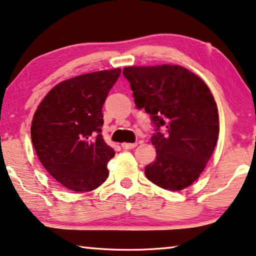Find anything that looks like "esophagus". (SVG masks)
I'll list each match as a JSON object with an SVG mask.
<instances>
[{
	"mask_svg": "<svg viewBox=\"0 0 256 256\" xmlns=\"http://www.w3.org/2000/svg\"><path fill=\"white\" fill-rule=\"evenodd\" d=\"M122 147H123L124 150H133V148L136 147V142H134V144L124 142V144H122Z\"/></svg>",
	"mask_w": 256,
	"mask_h": 256,
	"instance_id": "1",
	"label": "esophagus"
}]
</instances>
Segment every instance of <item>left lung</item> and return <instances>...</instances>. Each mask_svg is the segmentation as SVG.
I'll return each mask as SVG.
<instances>
[{
    "label": "left lung",
    "mask_w": 256,
    "mask_h": 256,
    "mask_svg": "<svg viewBox=\"0 0 256 256\" xmlns=\"http://www.w3.org/2000/svg\"><path fill=\"white\" fill-rule=\"evenodd\" d=\"M124 77L138 109L150 114L156 158L144 168L152 182L180 190L196 180L215 150L218 112L202 80L178 66H128Z\"/></svg>",
    "instance_id": "obj_1"
}]
</instances>
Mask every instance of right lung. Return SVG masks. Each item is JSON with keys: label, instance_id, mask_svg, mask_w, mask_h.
I'll list each match as a JSON object with an SVG mask.
<instances>
[{"label": "right lung", "instance_id": "right-lung-1", "mask_svg": "<svg viewBox=\"0 0 256 256\" xmlns=\"http://www.w3.org/2000/svg\"><path fill=\"white\" fill-rule=\"evenodd\" d=\"M120 68L98 71L56 85L34 114L30 138L41 164L64 188L90 192L106 178L115 150L102 138V106Z\"/></svg>", "mask_w": 256, "mask_h": 256}]
</instances>
